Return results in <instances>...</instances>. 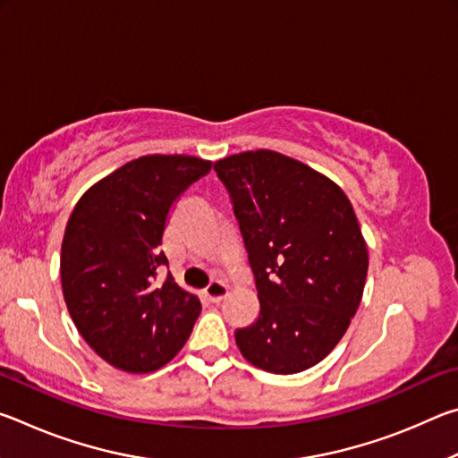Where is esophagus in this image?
<instances>
[{"mask_svg":"<svg viewBox=\"0 0 458 458\" xmlns=\"http://www.w3.org/2000/svg\"><path fill=\"white\" fill-rule=\"evenodd\" d=\"M204 294L208 297V301H210V303H220V301L228 294V286L220 283V281H212L210 284L206 286Z\"/></svg>","mask_w":458,"mask_h":458,"instance_id":"34e87169","label":"esophagus"}]
</instances>
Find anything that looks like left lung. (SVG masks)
<instances>
[{"instance_id":"8db88e82","label":"left lung","mask_w":458,"mask_h":458,"mask_svg":"<svg viewBox=\"0 0 458 458\" xmlns=\"http://www.w3.org/2000/svg\"><path fill=\"white\" fill-rule=\"evenodd\" d=\"M257 283L260 315L236 331L240 353L270 374L327 358L360 307L368 246L352 201L329 177L259 149L214 164Z\"/></svg>"}]
</instances>
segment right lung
Listing matches in <instances>:
<instances>
[{
	"label": "right lung",
	"instance_id": "1",
	"mask_svg": "<svg viewBox=\"0 0 458 458\" xmlns=\"http://www.w3.org/2000/svg\"><path fill=\"white\" fill-rule=\"evenodd\" d=\"M191 155H145L82 193L60 254L64 301L82 339L113 368L149 374L188 341L201 303L167 275L159 250L174 201L210 172Z\"/></svg>",
	"mask_w": 458,
	"mask_h": 458
}]
</instances>
